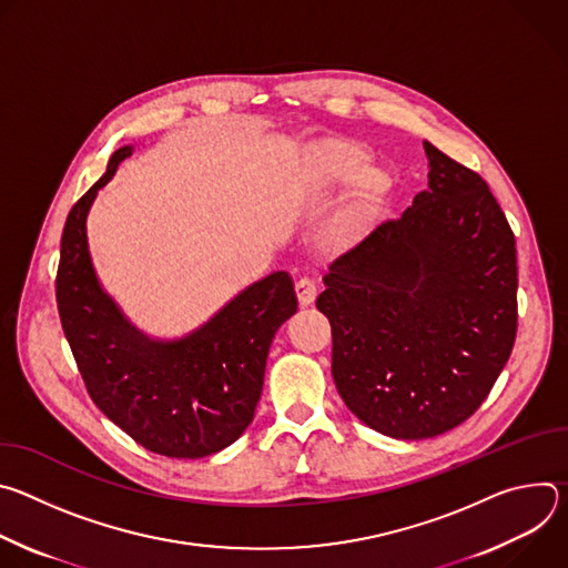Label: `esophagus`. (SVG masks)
<instances>
[{"mask_svg":"<svg viewBox=\"0 0 568 568\" xmlns=\"http://www.w3.org/2000/svg\"><path fill=\"white\" fill-rule=\"evenodd\" d=\"M294 290H296V298H298L301 307H307V305L314 303V298H316V285H314L312 278H307V276L296 278Z\"/></svg>","mask_w":568,"mask_h":568,"instance_id":"1","label":"esophagus"}]
</instances>
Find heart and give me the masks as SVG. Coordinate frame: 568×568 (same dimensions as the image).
<instances>
[{
	"label": "heart",
	"mask_w": 568,
	"mask_h": 568,
	"mask_svg": "<svg viewBox=\"0 0 568 568\" xmlns=\"http://www.w3.org/2000/svg\"><path fill=\"white\" fill-rule=\"evenodd\" d=\"M357 169L346 161L339 152H318L312 161V166L305 171V175L298 180V184L294 186V197L298 200H307V197H318V195H326L328 191H333L337 184L355 178ZM351 226L346 222L337 224L333 229V235L337 240L348 237Z\"/></svg>",
	"instance_id": "heart-1"
}]
</instances>
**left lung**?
Listing matches in <instances>:
<instances>
[{
  "label": "left lung",
  "instance_id": "left-lung-1",
  "mask_svg": "<svg viewBox=\"0 0 568 568\" xmlns=\"http://www.w3.org/2000/svg\"><path fill=\"white\" fill-rule=\"evenodd\" d=\"M429 189L323 276L346 407L402 440L434 438L488 397L517 335L515 233L485 184L425 141Z\"/></svg>",
  "mask_w": 568,
  "mask_h": 568
}]
</instances>
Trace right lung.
<instances>
[{
  "instance_id": "add662e5",
  "label": "right lung",
  "mask_w": 568,
  "mask_h": 568,
  "mask_svg": "<svg viewBox=\"0 0 568 568\" xmlns=\"http://www.w3.org/2000/svg\"><path fill=\"white\" fill-rule=\"evenodd\" d=\"M132 152L119 148L67 215L58 312L97 407L154 454L202 458L235 443L254 420L272 339L298 305L294 283L274 272L184 335L139 328L99 281L88 242L90 209Z\"/></svg>"
}]
</instances>
